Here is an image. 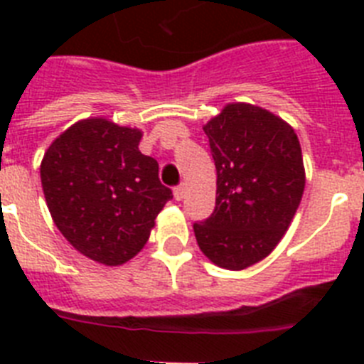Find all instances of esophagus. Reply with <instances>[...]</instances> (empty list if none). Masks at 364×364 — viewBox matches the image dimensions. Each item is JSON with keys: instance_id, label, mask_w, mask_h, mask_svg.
Here are the masks:
<instances>
[{"instance_id": "esophagus-1", "label": "esophagus", "mask_w": 364, "mask_h": 364, "mask_svg": "<svg viewBox=\"0 0 364 364\" xmlns=\"http://www.w3.org/2000/svg\"><path fill=\"white\" fill-rule=\"evenodd\" d=\"M175 200H182V198H184V193H186V186L184 184H180V186H176L175 188Z\"/></svg>"}]
</instances>
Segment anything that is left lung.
Wrapping results in <instances>:
<instances>
[{"mask_svg":"<svg viewBox=\"0 0 364 364\" xmlns=\"http://www.w3.org/2000/svg\"><path fill=\"white\" fill-rule=\"evenodd\" d=\"M217 167L215 211L193 230L213 264L246 269L275 250L306 184L294 127L252 104H228L204 125Z\"/></svg>","mask_w":364,"mask_h":364,"instance_id":"obj_1","label":"left lung"}]
</instances>
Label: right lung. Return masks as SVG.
Wrapping results in <instances>:
<instances>
[{"instance_id":"obj_1","label":"right lung","mask_w":364,"mask_h":364,"mask_svg":"<svg viewBox=\"0 0 364 364\" xmlns=\"http://www.w3.org/2000/svg\"><path fill=\"white\" fill-rule=\"evenodd\" d=\"M142 131L107 118L73 124L45 151L41 188L54 224L82 255L120 266L146 246L171 189L140 153Z\"/></svg>"}]
</instances>
